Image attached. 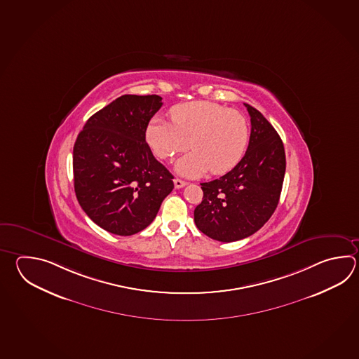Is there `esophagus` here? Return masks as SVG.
Returning a JSON list of instances; mask_svg holds the SVG:
<instances>
[{"instance_id":"esophagus-1","label":"esophagus","mask_w":359,"mask_h":359,"mask_svg":"<svg viewBox=\"0 0 359 359\" xmlns=\"http://www.w3.org/2000/svg\"><path fill=\"white\" fill-rule=\"evenodd\" d=\"M174 185H175L176 189H180V188H183V187H185L187 185V183L184 182V180H182V179H174Z\"/></svg>"}]
</instances>
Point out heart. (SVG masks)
Here are the masks:
<instances>
[{
  "label": "heart",
  "instance_id": "b5f03b06",
  "mask_svg": "<svg viewBox=\"0 0 359 359\" xmlns=\"http://www.w3.org/2000/svg\"><path fill=\"white\" fill-rule=\"evenodd\" d=\"M172 123L154 117L147 125L146 140L154 156L171 160L189 147L193 152L176 163L187 176L210 170L215 175L234 168L245 154L249 124L241 111L208 101L188 102L170 111Z\"/></svg>",
  "mask_w": 359,
  "mask_h": 359
}]
</instances>
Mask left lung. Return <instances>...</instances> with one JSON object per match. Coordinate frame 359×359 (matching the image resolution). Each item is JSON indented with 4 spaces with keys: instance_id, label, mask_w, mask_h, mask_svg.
I'll use <instances>...</instances> for the list:
<instances>
[{
    "instance_id": "1",
    "label": "left lung",
    "mask_w": 359,
    "mask_h": 359,
    "mask_svg": "<svg viewBox=\"0 0 359 359\" xmlns=\"http://www.w3.org/2000/svg\"><path fill=\"white\" fill-rule=\"evenodd\" d=\"M250 116L247 152L231 171L202 183L203 199L194 222L219 242H236L255 234L278 207L285 175L283 140L266 117L244 103Z\"/></svg>"
}]
</instances>
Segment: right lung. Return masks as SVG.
<instances>
[{
	"label": "right lung",
	"instance_id": "right-lung-1",
	"mask_svg": "<svg viewBox=\"0 0 359 359\" xmlns=\"http://www.w3.org/2000/svg\"><path fill=\"white\" fill-rule=\"evenodd\" d=\"M160 95H124L89 117L73 149L74 189L98 226L128 236L146 229L174 189L146 142Z\"/></svg>",
	"mask_w": 359,
	"mask_h": 359
}]
</instances>
